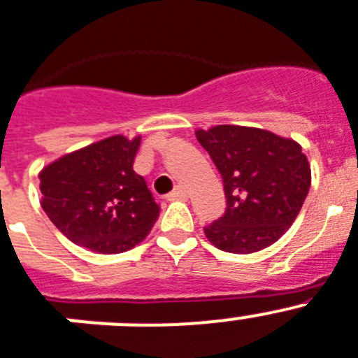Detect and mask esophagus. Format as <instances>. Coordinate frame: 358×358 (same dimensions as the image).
<instances>
[{"label": "esophagus", "mask_w": 358, "mask_h": 358, "mask_svg": "<svg viewBox=\"0 0 358 358\" xmlns=\"http://www.w3.org/2000/svg\"><path fill=\"white\" fill-rule=\"evenodd\" d=\"M167 198H169V200H185V198H187V189L178 185Z\"/></svg>", "instance_id": "34e87169"}]
</instances>
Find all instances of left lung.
<instances>
[{"label": "left lung", "mask_w": 358, "mask_h": 358, "mask_svg": "<svg viewBox=\"0 0 358 358\" xmlns=\"http://www.w3.org/2000/svg\"><path fill=\"white\" fill-rule=\"evenodd\" d=\"M224 180V216L203 227L207 240L225 253L249 255L275 244L302 209L311 167L300 143L257 127L198 129Z\"/></svg>", "instance_id": "8db88e82"}]
</instances>
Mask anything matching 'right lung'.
Here are the masks:
<instances>
[{"instance_id": "right-lung-1", "label": "right lung", "mask_w": 358, "mask_h": 358, "mask_svg": "<svg viewBox=\"0 0 358 358\" xmlns=\"http://www.w3.org/2000/svg\"><path fill=\"white\" fill-rule=\"evenodd\" d=\"M140 140L116 134L41 169V207L71 242L116 255L149 235L160 206L133 169Z\"/></svg>"}]
</instances>
